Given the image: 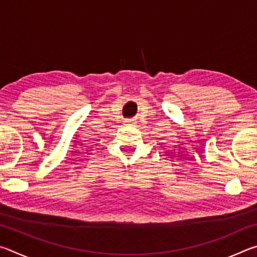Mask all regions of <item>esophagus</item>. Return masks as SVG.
<instances>
[{"mask_svg":"<svg viewBox=\"0 0 257 257\" xmlns=\"http://www.w3.org/2000/svg\"><path fill=\"white\" fill-rule=\"evenodd\" d=\"M124 122H127L129 124H135V123H136V120H135V119H127L124 121Z\"/></svg>","mask_w":257,"mask_h":257,"instance_id":"obj_1","label":"esophagus"}]
</instances>
